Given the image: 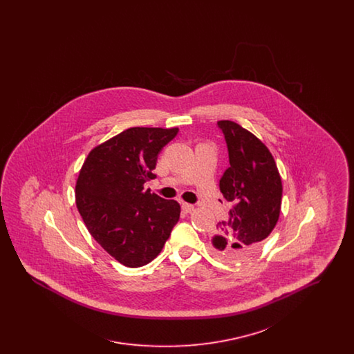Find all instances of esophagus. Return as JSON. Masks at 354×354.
Returning <instances> with one entry per match:
<instances>
[{
	"instance_id": "34e87169",
	"label": "esophagus",
	"mask_w": 354,
	"mask_h": 354,
	"mask_svg": "<svg viewBox=\"0 0 354 354\" xmlns=\"http://www.w3.org/2000/svg\"><path fill=\"white\" fill-rule=\"evenodd\" d=\"M182 209L185 214H189V212L194 211V205L189 204V203H182Z\"/></svg>"
}]
</instances>
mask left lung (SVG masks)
Returning a JSON list of instances; mask_svg holds the SVG:
<instances>
[{
    "mask_svg": "<svg viewBox=\"0 0 354 354\" xmlns=\"http://www.w3.org/2000/svg\"><path fill=\"white\" fill-rule=\"evenodd\" d=\"M230 156L220 179V192L232 203L228 221L211 237L223 260L245 259L273 231L281 209L283 185L268 147L232 120H219Z\"/></svg>",
    "mask_w": 354,
    "mask_h": 354,
    "instance_id": "obj_1",
    "label": "left lung"
}]
</instances>
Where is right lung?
Here are the masks:
<instances>
[{"mask_svg": "<svg viewBox=\"0 0 354 354\" xmlns=\"http://www.w3.org/2000/svg\"><path fill=\"white\" fill-rule=\"evenodd\" d=\"M179 129L131 127L88 152L75 185V203L91 236L122 266L143 267L167 241L180 216L145 183L153 179L158 153Z\"/></svg>", "mask_w": 354, "mask_h": 354, "instance_id": "obj_1", "label": "right lung"}]
</instances>
